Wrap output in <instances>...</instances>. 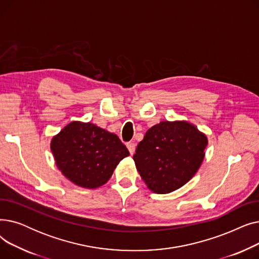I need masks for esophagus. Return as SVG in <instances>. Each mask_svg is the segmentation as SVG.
<instances>
[{
  "instance_id": "1",
  "label": "esophagus",
  "mask_w": 259,
  "mask_h": 259,
  "mask_svg": "<svg viewBox=\"0 0 259 259\" xmlns=\"http://www.w3.org/2000/svg\"><path fill=\"white\" fill-rule=\"evenodd\" d=\"M127 148H128L130 154H133L135 152V144L134 143H127Z\"/></svg>"
}]
</instances>
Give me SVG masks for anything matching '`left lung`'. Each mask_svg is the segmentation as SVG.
<instances>
[{
  "label": "left lung",
  "mask_w": 259,
  "mask_h": 259,
  "mask_svg": "<svg viewBox=\"0 0 259 259\" xmlns=\"http://www.w3.org/2000/svg\"><path fill=\"white\" fill-rule=\"evenodd\" d=\"M207 145L206 135L188 121H160L146 132L133 159L147 187L166 194L193 178Z\"/></svg>",
  "instance_id": "8db88e82"
}]
</instances>
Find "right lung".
<instances>
[{
	"instance_id": "right-lung-1",
	"label": "right lung",
	"mask_w": 259,
	"mask_h": 259,
	"mask_svg": "<svg viewBox=\"0 0 259 259\" xmlns=\"http://www.w3.org/2000/svg\"><path fill=\"white\" fill-rule=\"evenodd\" d=\"M57 166L73 184L95 189L106 184L129 155L117 135L91 122L72 121L51 141Z\"/></svg>"
}]
</instances>
